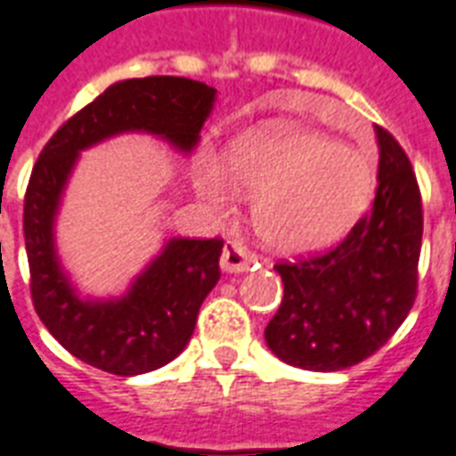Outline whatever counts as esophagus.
Returning a JSON list of instances; mask_svg holds the SVG:
<instances>
[{
  "label": "esophagus",
  "mask_w": 456,
  "mask_h": 456,
  "mask_svg": "<svg viewBox=\"0 0 456 456\" xmlns=\"http://www.w3.org/2000/svg\"><path fill=\"white\" fill-rule=\"evenodd\" d=\"M256 258L251 251H247L240 242H225L224 254H221V271L224 273H245Z\"/></svg>",
  "instance_id": "34e87169"
}]
</instances>
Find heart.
Segmentation results:
<instances>
[{"label": "heart", "instance_id": "obj_1", "mask_svg": "<svg viewBox=\"0 0 456 456\" xmlns=\"http://www.w3.org/2000/svg\"><path fill=\"white\" fill-rule=\"evenodd\" d=\"M192 183L221 214L238 205L240 191L249 192L258 238L282 251H313L338 242L362 218L374 167L325 131L280 126L232 141L225 158L202 151Z\"/></svg>", "mask_w": 456, "mask_h": 456}]
</instances>
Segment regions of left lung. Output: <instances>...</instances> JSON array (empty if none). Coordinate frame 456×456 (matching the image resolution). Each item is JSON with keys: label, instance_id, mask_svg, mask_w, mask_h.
Returning a JSON list of instances; mask_svg holds the SVG:
<instances>
[{"label": "left lung", "instance_id": "obj_1", "mask_svg": "<svg viewBox=\"0 0 456 456\" xmlns=\"http://www.w3.org/2000/svg\"><path fill=\"white\" fill-rule=\"evenodd\" d=\"M377 195L367 216L322 256L278 264L285 297L265 327L282 362L338 372L377 353L395 334L417 297L421 198L398 141L374 126Z\"/></svg>", "mask_w": 456, "mask_h": 456}]
</instances>
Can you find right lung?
<instances>
[{"instance_id":"right-lung-1","label":"right lung","mask_w":456,"mask_h":456,"mask_svg":"<svg viewBox=\"0 0 456 456\" xmlns=\"http://www.w3.org/2000/svg\"><path fill=\"white\" fill-rule=\"evenodd\" d=\"M216 89L185 77L122 79L44 145L25 192L23 231L32 304L75 358L118 377L165 367L191 341L202 301L216 287L221 240L169 238L119 297H82L56 247V218L79 152L119 134H151L191 155Z\"/></svg>"}]
</instances>
